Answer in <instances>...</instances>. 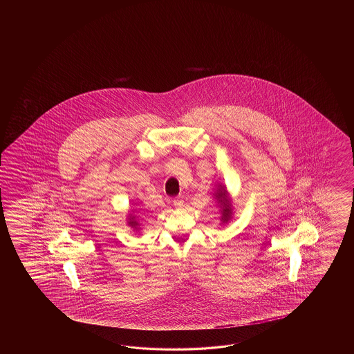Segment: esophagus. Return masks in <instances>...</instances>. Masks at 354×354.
Segmentation results:
<instances>
[{
    "label": "esophagus",
    "instance_id": "1",
    "mask_svg": "<svg viewBox=\"0 0 354 354\" xmlns=\"http://www.w3.org/2000/svg\"><path fill=\"white\" fill-rule=\"evenodd\" d=\"M174 205L176 209H182V207H183V200H182V197H176L174 200Z\"/></svg>",
    "mask_w": 354,
    "mask_h": 354
}]
</instances>
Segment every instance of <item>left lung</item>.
Segmentation results:
<instances>
[{"instance_id":"obj_1","label":"left lung","mask_w":354,"mask_h":354,"mask_svg":"<svg viewBox=\"0 0 354 354\" xmlns=\"http://www.w3.org/2000/svg\"><path fill=\"white\" fill-rule=\"evenodd\" d=\"M215 198L218 200V203L220 205V209H221V223L226 224L230 218H232V203H230V198H229V194L226 191L224 186H218V191L215 192Z\"/></svg>"}]
</instances>
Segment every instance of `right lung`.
<instances>
[{
    "label": "right lung",
    "mask_w": 354,
    "mask_h": 354,
    "mask_svg": "<svg viewBox=\"0 0 354 354\" xmlns=\"http://www.w3.org/2000/svg\"><path fill=\"white\" fill-rule=\"evenodd\" d=\"M128 225L131 226L134 230H139V223L136 221V216L134 215H129Z\"/></svg>",
    "instance_id": "obj_1"
}]
</instances>
